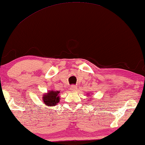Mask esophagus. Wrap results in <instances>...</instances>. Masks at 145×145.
<instances>
[{"label": "esophagus", "mask_w": 145, "mask_h": 145, "mask_svg": "<svg viewBox=\"0 0 145 145\" xmlns=\"http://www.w3.org/2000/svg\"><path fill=\"white\" fill-rule=\"evenodd\" d=\"M76 88H77V87L76 86H71V88H70V89H71V90H72V91H75V90L76 89Z\"/></svg>", "instance_id": "1"}]
</instances>
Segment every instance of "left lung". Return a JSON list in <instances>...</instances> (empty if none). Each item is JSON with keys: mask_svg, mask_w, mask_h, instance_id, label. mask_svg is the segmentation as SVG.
Here are the masks:
<instances>
[{"mask_svg": "<svg viewBox=\"0 0 145 145\" xmlns=\"http://www.w3.org/2000/svg\"><path fill=\"white\" fill-rule=\"evenodd\" d=\"M88 94H89V93H88ZM88 96H89V95H88Z\"/></svg>", "mask_w": 145, "mask_h": 145, "instance_id": "obj_1", "label": "left lung"}]
</instances>
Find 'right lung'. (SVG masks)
Wrapping results in <instances>:
<instances>
[{"mask_svg":"<svg viewBox=\"0 0 145 145\" xmlns=\"http://www.w3.org/2000/svg\"><path fill=\"white\" fill-rule=\"evenodd\" d=\"M59 91L50 90L47 93H45L42 96L44 103L47 106H54L60 101Z\"/></svg>","mask_w":145,"mask_h":145,"instance_id":"add662e5","label":"right lung"}]
</instances>
